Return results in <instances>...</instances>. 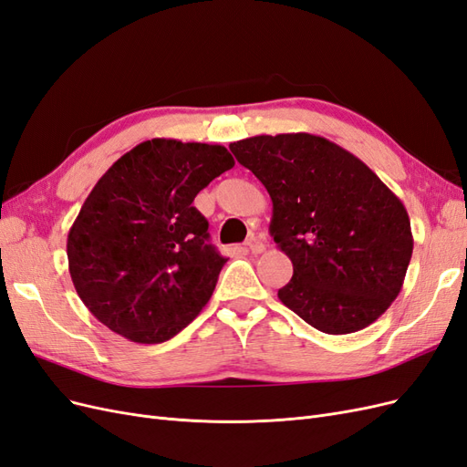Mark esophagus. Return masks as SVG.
<instances>
[{"mask_svg": "<svg viewBox=\"0 0 467 467\" xmlns=\"http://www.w3.org/2000/svg\"><path fill=\"white\" fill-rule=\"evenodd\" d=\"M245 247H247L249 253H253V255H259V253L265 251V242H263L261 237H257V235H251V237L247 239Z\"/></svg>", "mask_w": 467, "mask_h": 467, "instance_id": "obj_1", "label": "esophagus"}]
</instances>
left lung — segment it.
<instances>
[{
	"instance_id": "obj_1",
	"label": "left lung",
	"mask_w": 467,
	"mask_h": 467,
	"mask_svg": "<svg viewBox=\"0 0 467 467\" xmlns=\"http://www.w3.org/2000/svg\"><path fill=\"white\" fill-rule=\"evenodd\" d=\"M230 150L271 194L268 232L294 266L280 302L323 333L368 327L398 298L413 255L403 202L327 138L253 136Z\"/></svg>"
}]
</instances>
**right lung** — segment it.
<instances>
[{
  "label": "right lung",
  "mask_w": 467,
  "mask_h": 467,
  "mask_svg": "<svg viewBox=\"0 0 467 467\" xmlns=\"http://www.w3.org/2000/svg\"><path fill=\"white\" fill-rule=\"evenodd\" d=\"M234 165L223 146L153 138L97 181L69 228L67 265L110 331L158 345L201 314L225 259L192 201Z\"/></svg>",
  "instance_id": "add662e5"
}]
</instances>
